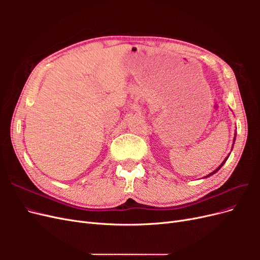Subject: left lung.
<instances>
[{"mask_svg": "<svg viewBox=\"0 0 260 260\" xmlns=\"http://www.w3.org/2000/svg\"><path fill=\"white\" fill-rule=\"evenodd\" d=\"M235 136H237V135H235ZM234 141H235V137H234ZM228 157H229V156H228ZM228 157H226V158H225V159H224V160H223V161L221 162V165H220V166H219V167H218V168H217L216 170H214V171H212V172H211V174H209V175H208L207 177H210V176H212V175H214V174H216V172H217V171H218V170H219L220 168H221V167L223 166V165H224V162H225V161H226V159H228ZM207 177H206V178H207Z\"/></svg>", "mask_w": 260, "mask_h": 260, "instance_id": "1", "label": "left lung"}]
</instances>
